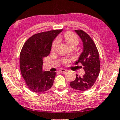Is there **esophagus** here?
Here are the masks:
<instances>
[{
    "label": "esophagus",
    "instance_id": "esophagus-1",
    "mask_svg": "<svg viewBox=\"0 0 120 120\" xmlns=\"http://www.w3.org/2000/svg\"><path fill=\"white\" fill-rule=\"evenodd\" d=\"M67 70L65 69H63V68H61V69H60L59 70V71L60 73H65L67 72Z\"/></svg>",
    "mask_w": 120,
    "mask_h": 120
}]
</instances>
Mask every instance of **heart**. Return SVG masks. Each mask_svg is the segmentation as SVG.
I'll use <instances>...</instances> for the list:
<instances>
[{"label":"heart","mask_w":120,"mask_h":120,"mask_svg":"<svg viewBox=\"0 0 120 120\" xmlns=\"http://www.w3.org/2000/svg\"><path fill=\"white\" fill-rule=\"evenodd\" d=\"M64 40L67 43L68 46L69 47H71L72 46H77L78 43L79 42V40L77 36L75 35V34L71 32H67L64 34ZM58 40L56 39L53 41L52 45V50L54 51L56 47L57 46L58 44ZM71 62L70 60H63L64 63H68Z\"/></svg>","instance_id":"heart-1"}]
</instances>
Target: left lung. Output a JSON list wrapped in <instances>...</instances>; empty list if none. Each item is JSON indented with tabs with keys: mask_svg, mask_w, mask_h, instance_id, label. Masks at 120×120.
Returning <instances> with one entry per match:
<instances>
[{
	"mask_svg": "<svg viewBox=\"0 0 120 120\" xmlns=\"http://www.w3.org/2000/svg\"><path fill=\"white\" fill-rule=\"evenodd\" d=\"M75 32L82 40L83 46V51L75 64L82 63L85 74L83 77L76 74L75 79L71 82L70 86L77 90L85 91L93 86L99 76L100 68L99 54L94 41L86 32L82 30H77Z\"/></svg>",
	"mask_w": 120,
	"mask_h": 120,
	"instance_id": "1",
	"label": "left lung"
}]
</instances>
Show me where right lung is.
Segmentation results:
<instances>
[{"label": "right lung", "instance_id": "add662e5", "mask_svg": "<svg viewBox=\"0 0 120 120\" xmlns=\"http://www.w3.org/2000/svg\"><path fill=\"white\" fill-rule=\"evenodd\" d=\"M62 31L56 30L35 34L22 47L20 55L21 75L34 92H43L52 86L56 73L43 71V58L49 55L52 42Z\"/></svg>", "mask_w": 120, "mask_h": 120}]
</instances>
